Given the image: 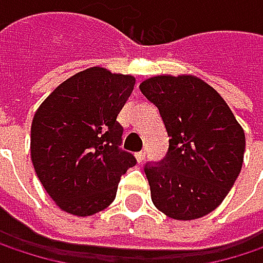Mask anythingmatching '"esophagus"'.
<instances>
[{
	"label": "esophagus",
	"instance_id": "esophagus-1",
	"mask_svg": "<svg viewBox=\"0 0 263 263\" xmlns=\"http://www.w3.org/2000/svg\"><path fill=\"white\" fill-rule=\"evenodd\" d=\"M144 157H146V152H144V151H140V152L135 154V158H137L138 163H141V161L144 160Z\"/></svg>",
	"mask_w": 263,
	"mask_h": 263
}]
</instances>
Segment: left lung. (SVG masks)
Returning a JSON list of instances; mask_svg holds the SVG:
<instances>
[{
	"label": "left lung",
	"mask_w": 263,
	"mask_h": 263,
	"mask_svg": "<svg viewBox=\"0 0 263 263\" xmlns=\"http://www.w3.org/2000/svg\"><path fill=\"white\" fill-rule=\"evenodd\" d=\"M169 135L161 161L144 174L154 205L172 219L190 221L213 212L236 181L245 135L224 99L193 76H157L140 85Z\"/></svg>",
	"instance_id": "1"
}]
</instances>
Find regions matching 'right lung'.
<instances>
[{
    "mask_svg": "<svg viewBox=\"0 0 263 263\" xmlns=\"http://www.w3.org/2000/svg\"><path fill=\"white\" fill-rule=\"evenodd\" d=\"M135 85L132 76L92 67L61 83L31 122V161L39 181L65 212L89 216L106 209L122 175L137 164L123 151L117 116Z\"/></svg>",
    "mask_w": 263,
    "mask_h": 263,
    "instance_id": "add662e5",
    "label": "right lung"
}]
</instances>
